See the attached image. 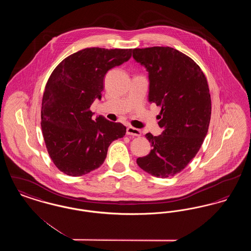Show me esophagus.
<instances>
[{
  "label": "esophagus",
  "mask_w": 251,
  "mask_h": 251,
  "mask_svg": "<svg viewBox=\"0 0 251 251\" xmlns=\"http://www.w3.org/2000/svg\"><path fill=\"white\" fill-rule=\"evenodd\" d=\"M127 134L128 135H132V136H140L141 135V131L140 130H138V129H136V128H133V127H131V126H129V127H127Z\"/></svg>",
  "instance_id": "obj_1"
}]
</instances>
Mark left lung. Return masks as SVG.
<instances>
[{"label":"left lung","instance_id":"left-lung-1","mask_svg":"<svg viewBox=\"0 0 251 251\" xmlns=\"http://www.w3.org/2000/svg\"><path fill=\"white\" fill-rule=\"evenodd\" d=\"M132 57L149 72V101L161 106L162 134H146L151 151L136 160L157 178L173 177L198 153L211 119V96L201 68L170 47L134 49Z\"/></svg>","mask_w":251,"mask_h":251}]
</instances>
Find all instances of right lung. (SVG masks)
<instances>
[{
    "mask_svg": "<svg viewBox=\"0 0 251 251\" xmlns=\"http://www.w3.org/2000/svg\"><path fill=\"white\" fill-rule=\"evenodd\" d=\"M131 49L86 48L63 60L50 74L41 106V128L50 157L65 174L83 176L100 167L108 147L126 127L89 108L101 99L108 71L131 58Z\"/></svg>",
    "mask_w": 251,
    "mask_h": 251,
    "instance_id": "add662e5",
    "label": "right lung"
}]
</instances>
